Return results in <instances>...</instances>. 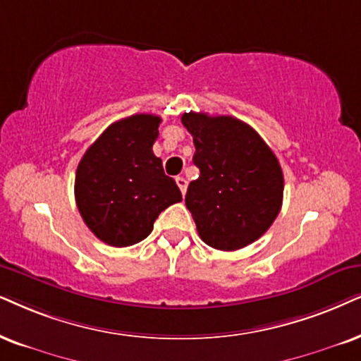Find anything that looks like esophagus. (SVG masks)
I'll use <instances>...</instances> for the list:
<instances>
[{
    "label": "esophagus",
    "instance_id": "obj_1",
    "mask_svg": "<svg viewBox=\"0 0 361 361\" xmlns=\"http://www.w3.org/2000/svg\"><path fill=\"white\" fill-rule=\"evenodd\" d=\"M176 185H178V188L181 190V193H186V188H188V181H186V178H183V176H176Z\"/></svg>",
    "mask_w": 361,
    "mask_h": 361
}]
</instances>
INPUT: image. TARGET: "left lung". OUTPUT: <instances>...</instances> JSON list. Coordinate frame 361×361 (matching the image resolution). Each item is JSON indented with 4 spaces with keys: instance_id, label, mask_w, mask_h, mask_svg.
<instances>
[{
    "instance_id": "8db88e82",
    "label": "left lung",
    "mask_w": 361,
    "mask_h": 361,
    "mask_svg": "<svg viewBox=\"0 0 361 361\" xmlns=\"http://www.w3.org/2000/svg\"><path fill=\"white\" fill-rule=\"evenodd\" d=\"M200 168L185 203L200 238L235 252L257 241L275 221L283 202V171L270 147L252 126L233 116L185 113Z\"/></svg>"
}]
</instances>
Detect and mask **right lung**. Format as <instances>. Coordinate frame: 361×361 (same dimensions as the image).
Wrapping results in <instances>:
<instances>
[{"mask_svg": "<svg viewBox=\"0 0 361 361\" xmlns=\"http://www.w3.org/2000/svg\"><path fill=\"white\" fill-rule=\"evenodd\" d=\"M161 118L133 115L109 125L81 158L75 198L94 236L111 246H131L152 233L158 214L181 202L175 180L154 157Z\"/></svg>", "mask_w": 361, "mask_h": 361, "instance_id": "obj_1", "label": "right lung"}]
</instances>
